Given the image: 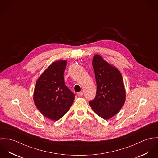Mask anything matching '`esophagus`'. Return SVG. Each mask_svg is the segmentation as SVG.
I'll return each mask as SVG.
<instances>
[{
	"label": "esophagus",
	"mask_w": 158,
	"mask_h": 158,
	"mask_svg": "<svg viewBox=\"0 0 158 158\" xmlns=\"http://www.w3.org/2000/svg\"><path fill=\"white\" fill-rule=\"evenodd\" d=\"M77 95H78V97H82L83 95V93L82 92H80L77 93Z\"/></svg>",
	"instance_id": "esophagus-1"
}]
</instances>
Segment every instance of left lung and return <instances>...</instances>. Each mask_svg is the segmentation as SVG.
<instances>
[{"instance_id": "8db88e82", "label": "left lung", "mask_w": 158, "mask_h": 158, "mask_svg": "<svg viewBox=\"0 0 158 158\" xmlns=\"http://www.w3.org/2000/svg\"><path fill=\"white\" fill-rule=\"evenodd\" d=\"M92 66L97 83V92L94 100L89 101L92 110L105 120L113 117L125 103L126 92L120 71L95 55Z\"/></svg>"}]
</instances>
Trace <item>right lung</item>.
I'll list each match as a JSON object with an SVG mask.
<instances>
[{
    "label": "right lung",
    "instance_id": "obj_1",
    "mask_svg": "<svg viewBox=\"0 0 158 158\" xmlns=\"http://www.w3.org/2000/svg\"><path fill=\"white\" fill-rule=\"evenodd\" d=\"M66 65V60L53 63L39 77L34 90L36 108L52 120L64 115L75 99V94L65 85L63 75Z\"/></svg>",
    "mask_w": 158,
    "mask_h": 158
}]
</instances>
